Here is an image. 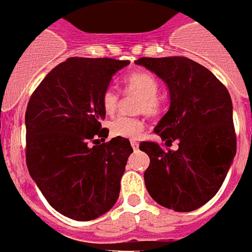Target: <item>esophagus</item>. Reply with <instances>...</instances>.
Masks as SVG:
<instances>
[{"label":"esophagus","instance_id":"1","mask_svg":"<svg viewBox=\"0 0 252 252\" xmlns=\"http://www.w3.org/2000/svg\"><path fill=\"white\" fill-rule=\"evenodd\" d=\"M131 147H132V150L136 151L139 148V143L136 142V140H131Z\"/></svg>","mask_w":252,"mask_h":252}]
</instances>
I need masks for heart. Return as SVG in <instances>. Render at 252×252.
Segmentation results:
<instances>
[{"instance_id":"b5f03b06","label":"heart","mask_w":252,"mask_h":252,"mask_svg":"<svg viewBox=\"0 0 252 252\" xmlns=\"http://www.w3.org/2000/svg\"><path fill=\"white\" fill-rule=\"evenodd\" d=\"M126 94H136V110L147 116H158L162 109V98L158 96V78L147 71H134L124 79ZM120 94L113 87L102 92L101 104L108 116H113L120 106ZM110 134L126 139H136L144 130V122L138 117L121 116L109 124Z\"/></svg>"}]
</instances>
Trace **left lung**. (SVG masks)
<instances>
[{"label":"left lung","mask_w":252,"mask_h":252,"mask_svg":"<svg viewBox=\"0 0 252 252\" xmlns=\"http://www.w3.org/2000/svg\"><path fill=\"white\" fill-rule=\"evenodd\" d=\"M135 63L166 84L169 109L155 132L166 147L178 143L176 151L140 143L151 161L147 191L165 208L191 212L217 194L237 152L230 94L208 69L186 57H144Z\"/></svg>","instance_id":"left-lung-1"}]
</instances>
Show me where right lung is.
I'll return each mask as SVG.
<instances>
[{
    "instance_id": "obj_1",
    "label": "right lung",
    "mask_w": 252,
    "mask_h": 252,
    "mask_svg": "<svg viewBox=\"0 0 252 252\" xmlns=\"http://www.w3.org/2000/svg\"><path fill=\"white\" fill-rule=\"evenodd\" d=\"M130 61L72 57L57 65L32 94L26 110V161L30 176L63 216L90 221L120 196L132 154L128 139L105 142L102 92ZM93 140L96 146H90Z\"/></svg>"
}]
</instances>
